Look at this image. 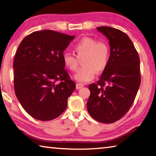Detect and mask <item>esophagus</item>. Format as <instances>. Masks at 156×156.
Here are the masks:
<instances>
[{
    "mask_svg": "<svg viewBox=\"0 0 156 156\" xmlns=\"http://www.w3.org/2000/svg\"><path fill=\"white\" fill-rule=\"evenodd\" d=\"M83 86H84L83 84H80V83H78L77 84H76V89H81V88H83Z\"/></svg>",
    "mask_w": 156,
    "mask_h": 156,
    "instance_id": "1",
    "label": "esophagus"
}]
</instances>
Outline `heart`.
<instances>
[{
	"mask_svg": "<svg viewBox=\"0 0 156 156\" xmlns=\"http://www.w3.org/2000/svg\"><path fill=\"white\" fill-rule=\"evenodd\" d=\"M77 56L69 52L63 54V62L71 71H76L79 59L84 65L73 76L80 83H87L93 80L97 72H102L107 67L109 59V47L104 41H97L91 37H84L75 44Z\"/></svg>",
	"mask_w": 156,
	"mask_h": 156,
	"instance_id": "obj_1",
	"label": "heart"
}]
</instances>
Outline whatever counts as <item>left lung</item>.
Segmentation results:
<instances>
[{
    "label": "left lung",
    "mask_w": 156,
    "mask_h": 156,
    "mask_svg": "<svg viewBox=\"0 0 156 156\" xmlns=\"http://www.w3.org/2000/svg\"><path fill=\"white\" fill-rule=\"evenodd\" d=\"M97 30L109 40L110 56L100 80L89 85L87 108L94 119L109 124L122 118L134 102L141 81L140 58L123 31L111 27Z\"/></svg>",
    "instance_id": "8db88e82"
}]
</instances>
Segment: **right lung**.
<instances>
[{"label":"right lung","instance_id":"obj_1","mask_svg":"<svg viewBox=\"0 0 156 156\" xmlns=\"http://www.w3.org/2000/svg\"><path fill=\"white\" fill-rule=\"evenodd\" d=\"M74 38L42 30L26 36L18 46L13 64L15 94L25 112L37 120L58 117L75 90L76 83L65 69L62 58Z\"/></svg>","mask_w":156,"mask_h":156}]
</instances>
